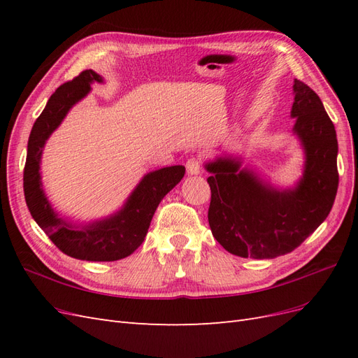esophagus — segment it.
I'll use <instances>...</instances> for the list:
<instances>
[{
    "mask_svg": "<svg viewBox=\"0 0 358 358\" xmlns=\"http://www.w3.org/2000/svg\"><path fill=\"white\" fill-rule=\"evenodd\" d=\"M200 171H201V164H200L199 158L191 157L187 161V173L191 176H196V175H200Z\"/></svg>",
    "mask_w": 358,
    "mask_h": 358,
    "instance_id": "1",
    "label": "esophagus"
}]
</instances>
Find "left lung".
Returning a JSON list of instances; mask_svg holds the SVG:
<instances>
[{
  "instance_id": "left-lung-1",
  "label": "left lung",
  "mask_w": 358,
  "mask_h": 358,
  "mask_svg": "<svg viewBox=\"0 0 358 358\" xmlns=\"http://www.w3.org/2000/svg\"><path fill=\"white\" fill-rule=\"evenodd\" d=\"M294 134L305 155L294 187L279 188L241 157H216L204 164L212 191L209 225L233 255L275 258L296 249L327 218L339 185L338 138L320 96L294 79Z\"/></svg>"
}]
</instances>
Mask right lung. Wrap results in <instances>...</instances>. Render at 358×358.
<instances>
[{
    "label": "right lung",
    "mask_w": 358,
    "mask_h": 358,
    "mask_svg": "<svg viewBox=\"0 0 358 358\" xmlns=\"http://www.w3.org/2000/svg\"><path fill=\"white\" fill-rule=\"evenodd\" d=\"M95 82L104 83V79L94 70H85L50 95L28 138L24 192L31 216L64 254L86 262H116L131 255L143 243L159 201L180 182L185 167L171 166L146 173L122 208L101 220L76 222L53 209L41 182L43 149L71 107L91 92Z\"/></svg>",
    "instance_id": "1"
}]
</instances>
